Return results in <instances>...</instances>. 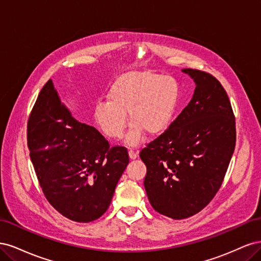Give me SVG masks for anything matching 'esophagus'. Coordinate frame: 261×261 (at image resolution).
<instances>
[{
	"label": "esophagus",
	"mask_w": 261,
	"mask_h": 261,
	"mask_svg": "<svg viewBox=\"0 0 261 261\" xmlns=\"http://www.w3.org/2000/svg\"><path fill=\"white\" fill-rule=\"evenodd\" d=\"M128 154H129V158H130V159L132 160H134V159H136V158L138 156V153L136 152V151H134V150H129V151H128Z\"/></svg>",
	"instance_id": "34e87169"
}]
</instances>
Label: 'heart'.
<instances>
[{
  "label": "heart",
  "mask_w": 261,
  "mask_h": 261,
  "mask_svg": "<svg viewBox=\"0 0 261 261\" xmlns=\"http://www.w3.org/2000/svg\"><path fill=\"white\" fill-rule=\"evenodd\" d=\"M108 99L94 109L100 129L109 138H121L128 115L132 128L126 143L136 146L144 133L152 137L168 129L178 106L179 86L171 76L150 70L128 72L112 84Z\"/></svg>",
  "instance_id": "1"
}]
</instances>
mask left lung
Returning a JSON list of instances; mask_svg holds the SVG:
<instances>
[{
    "label": "left lung",
    "instance_id": "8db88e82",
    "mask_svg": "<svg viewBox=\"0 0 261 261\" xmlns=\"http://www.w3.org/2000/svg\"><path fill=\"white\" fill-rule=\"evenodd\" d=\"M194 96L169 128L139 156L147 167L144 185L155 211L180 220L201 211L224 179L236 143L235 116L215 76L185 68Z\"/></svg>",
    "mask_w": 261,
    "mask_h": 261
}]
</instances>
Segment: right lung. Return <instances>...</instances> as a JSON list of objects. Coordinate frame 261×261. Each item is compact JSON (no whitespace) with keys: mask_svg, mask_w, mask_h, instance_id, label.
I'll list each match as a JSON object with an SVG mask.
<instances>
[{"mask_svg":"<svg viewBox=\"0 0 261 261\" xmlns=\"http://www.w3.org/2000/svg\"><path fill=\"white\" fill-rule=\"evenodd\" d=\"M27 144L45 198L62 216L87 223L108 210L129 162L127 149L110 147L96 128L75 120L51 80L31 110Z\"/></svg>","mask_w":261,"mask_h":261,"instance_id":"right-lung-1","label":"right lung"}]
</instances>
